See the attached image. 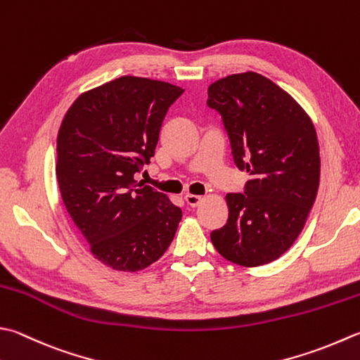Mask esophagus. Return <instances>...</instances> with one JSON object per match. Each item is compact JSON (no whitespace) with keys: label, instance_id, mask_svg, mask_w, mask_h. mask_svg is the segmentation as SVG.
Segmentation results:
<instances>
[{"label":"esophagus","instance_id":"34e87169","mask_svg":"<svg viewBox=\"0 0 360 360\" xmlns=\"http://www.w3.org/2000/svg\"><path fill=\"white\" fill-rule=\"evenodd\" d=\"M201 201H202V198L198 195H186V202L188 204V206L196 207Z\"/></svg>","mask_w":360,"mask_h":360}]
</instances>
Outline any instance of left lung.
I'll return each instance as SVG.
<instances>
[{
	"mask_svg": "<svg viewBox=\"0 0 360 360\" xmlns=\"http://www.w3.org/2000/svg\"><path fill=\"white\" fill-rule=\"evenodd\" d=\"M221 114L236 165L250 174L228 193L229 217L210 240L229 262L252 269L279 259L297 240L320 186V146L312 118L295 98L255 72L207 89Z\"/></svg>",
	"mask_w": 360,
	"mask_h": 360,
	"instance_id": "1",
	"label": "left lung"
}]
</instances>
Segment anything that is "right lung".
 I'll list each match as a JSON object with an SVG mask.
<instances>
[{
  "label": "right lung",
  "instance_id": "obj_1",
  "mask_svg": "<svg viewBox=\"0 0 360 360\" xmlns=\"http://www.w3.org/2000/svg\"><path fill=\"white\" fill-rule=\"evenodd\" d=\"M181 87L122 76L76 98L58 134L59 190L95 259L140 271L170 246L182 210L134 179L154 156L167 110Z\"/></svg>",
  "mask_w": 360,
  "mask_h": 360
}]
</instances>
